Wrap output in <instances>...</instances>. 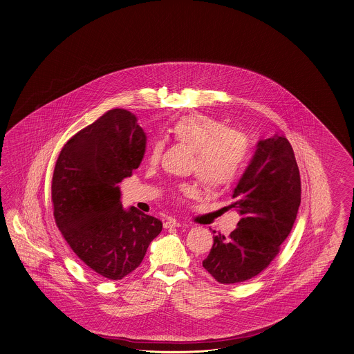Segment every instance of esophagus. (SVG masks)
Returning <instances> with one entry per match:
<instances>
[{
    "instance_id": "1",
    "label": "esophagus",
    "mask_w": 354,
    "mask_h": 354,
    "mask_svg": "<svg viewBox=\"0 0 354 354\" xmlns=\"http://www.w3.org/2000/svg\"><path fill=\"white\" fill-rule=\"evenodd\" d=\"M179 226H181L180 223L176 221L175 218H169L167 221H165L164 223L165 229H169V227H179Z\"/></svg>"
}]
</instances>
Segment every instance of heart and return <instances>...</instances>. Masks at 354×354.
Returning <instances> with one entry per match:
<instances>
[{
	"mask_svg": "<svg viewBox=\"0 0 354 354\" xmlns=\"http://www.w3.org/2000/svg\"><path fill=\"white\" fill-rule=\"evenodd\" d=\"M171 134L181 145L189 147L196 158L192 170L209 189H218L232 184L241 173L248 155V142L234 129H227L221 121L206 115L193 113L183 116L171 127ZM164 151V142L156 139L149 148L148 162L156 165ZM178 192L192 197L196 189L189 184H181Z\"/></svg>",
	"mask_w": 354,
	"mask_h": 354,
	"instance_id": "obj_1",
	"label": "heart"
}]
</instances>
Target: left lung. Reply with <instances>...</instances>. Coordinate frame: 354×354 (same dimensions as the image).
Listing matches in <instances>:
<instances>
[{"label": "left lung", "instance_id": "left-lung-1", "mask_svg": "<svg viewBox=\"0 0 354 354\" xmlns=\"http://www.w3.org/2000/svg\"><path fill=\"white\" fill-rule=\"evenodd\" d=\"M241 216L238 227L215 235L203 268L221 284L259 275L271 263L292 232L301 205V176L284 136L262 139L233 193ZM215 233V232H214Z\"/></svg>", "mask_w": 354, "mask_h": 354}]
</instances>
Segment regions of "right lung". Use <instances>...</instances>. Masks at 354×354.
Segmentation results:
<instances>
[{"label": "right lung", "mask_w": 354, "mask_h": 354, "mask_svg": "<svg viewBox=\"0 0 354 354\" xmlns=\"http://www.w3.org/2000/svg\"><path fill=\"white\" fill-rule=\"evenodd\" d=\"M146 134L136 115L113 109L62 147L52 176L53 217L84 265L109 280L138 268L162 223L122 208L119 183L138 169Z\"/></svg>", "instance_id": "1"}]
</instances>
